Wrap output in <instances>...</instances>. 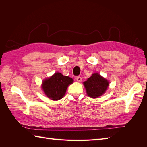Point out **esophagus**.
Returning a JSON list of instances; mask_svg holds the SVG:
<instances>
[{
  "mask_svg": "<svg viewBox=\"0 0 147 147\" xmlns=\"http://www.w3.org/2000/svg\"><path fill=\"white\" fill-rule=\"evenodd\" d=\"M76 80H77L78 82H82V78H81V77H80V76L77 77Z\"/></svg>",
  "mask_w": 147,
  "mask_h": 147,
  "instance_id": "obj_1",
  "label": "esophagus"
}]
</instances>
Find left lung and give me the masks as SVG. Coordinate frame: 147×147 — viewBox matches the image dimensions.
Listing matches in <instances>:
<instances>
[{"instance_id":"8db88e82","label":"left lung","mask_w":147,"mask_h":147,"mask_svg":"<svg viewBox=\"0 0 147 147\" xmlns=\"http://www.w3.org/2000/svg\"><path fill=\"white\" fill-rule=\"evenodd\" d=\"M88 96L91 98H97L104 94L107 89L109 82L98 73L92 74L87 81L83 82Z\"/></svg>"}]
</instances>
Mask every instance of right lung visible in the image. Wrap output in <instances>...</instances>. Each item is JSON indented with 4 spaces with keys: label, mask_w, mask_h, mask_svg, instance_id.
Listing matches in <instances>:
<instances>
[{
    "label": "right lung",
    "mask_w": 147,
    "mask_h": 147,
    "mask_svg": "<svg viewBox=\"0 0 147 147\" xmlns=\"http://www.w3.org/2000/svg\"><path fill=\"white\" fill-rule=\"evenodd\" d=\"M73 82L72 78L56 72L50 78L44 80L42 88L48 98L53 100H58L64 97L67 88Z\"/></svg>",
    "instance_id": "obj_1"
}]
</instances>
